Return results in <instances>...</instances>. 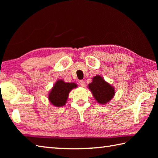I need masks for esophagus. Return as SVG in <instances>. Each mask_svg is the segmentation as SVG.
<instances>
[{"instance_id": "esophagus-1", "label": "esophagus", "mask_w": 158, "mask_h": 158, "mask_svg": "<svg viewBox=\"0 0 158 158\" xmlns=\"http://www.w3.org/2000/svg\"><path fill=\"white\" fill-rule=\"evenodd\" d=\"M79 84L81 87H83V88H84V87L85 86V83L84 81H83V80H80Z\"/></svg>"}]
</instances>
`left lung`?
<instances>
[{
	"label": "left lung",
	"mask_w": 158,
	"mask_h": 158,
	"mask_svg": "<svg viewBox=\"0 0 158 158\" xmlns=\"http://www.w3.org/2000/svg\"><path fill=\"white\" fill-rule=\"evenodd\" d=\"M88 88L95 100L100 105H106L110 102L115 94L114 87L100 75L93 77L92 82L88 85Z\"/></svg>",
	"instance_id": "obj_1"
}]
</instances>
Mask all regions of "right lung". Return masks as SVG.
<instances>
[{"instance_id": "obj_1", "label": "right lung", "mask_w": 158, "mask_h": 158, "mask_svg": "<svg viewBox=\"0 0 158 158\" xmlns=\"http://www.w3.org/2000/svg\"><path fill=\"white\" fill-rule=\"evenodd\" d=\"M77 87V85L75 83H66L62 79L58 80L49 93V101L57 107L65 105L70 92Z\"/></svg>"}]
</instances>
